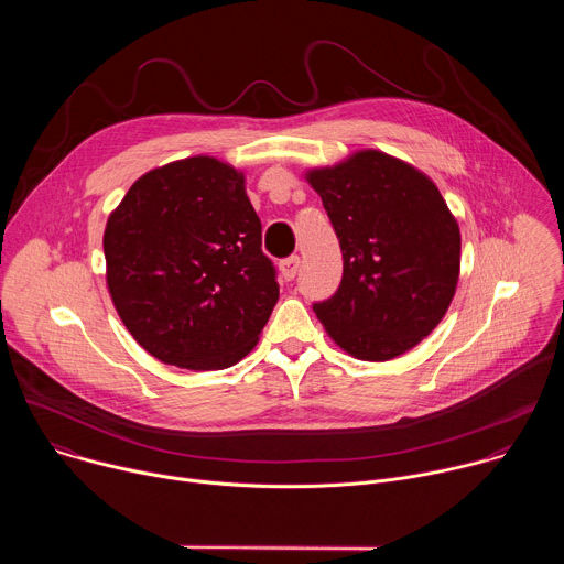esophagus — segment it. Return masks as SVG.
Listing matches in <instances>:
<instances>
[{
	"label": "esophagus",
	"mask_w": 564,
	"mask_h": 564,
	"mask_svg": "<svg viewBox=\"0 0 564 564\" xmlns=\"http://www.w3.org/2000/svg\"><path fill=\"white\" fill-rule=\"evenodd\" d=\"M299 268H301V259L299 257H288L279 263V272L285 281H292L296 274H299Z\"/></svg>",
	"instance_id": "1"
}]
</instances>
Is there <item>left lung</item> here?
I'll list each match as a JSON object with an SVG mask.
<instances>
[{"mask_svg":"<svg viewBox=\"0 0 564 564\" xmlns=\"http://www.w3.org/2000/svg\"><path fill=\"white\" fill-rule=\"evenodd\" d=\"M344 254L333 299L314 303L333 341L361 361L415 348L444 318L459 279L462 236L437 185L417 167L361 149L305 172Z\"/></svg>","mask_w":564,"mask_h":564,"instance_id":"1","label":"left lung"}]
</instances>
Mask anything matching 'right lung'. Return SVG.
<instances>
[{
  "label": "right lung",
  "mask_w": 564,
  "mask_h": 564,
  "mask_svg": "<svg viewBox=\"0 0 564 564\" xmlns=\"http://www.w3.org/2000/svg\"><path fill=\"white\" fill-rule=\"evenodd\" d=\"M102 246L122 324L163 364H238L279 301L246 174L214 155L140 176L109 214Z\"/></svg>",
  "instance_id": "1"
}]
</instances>
